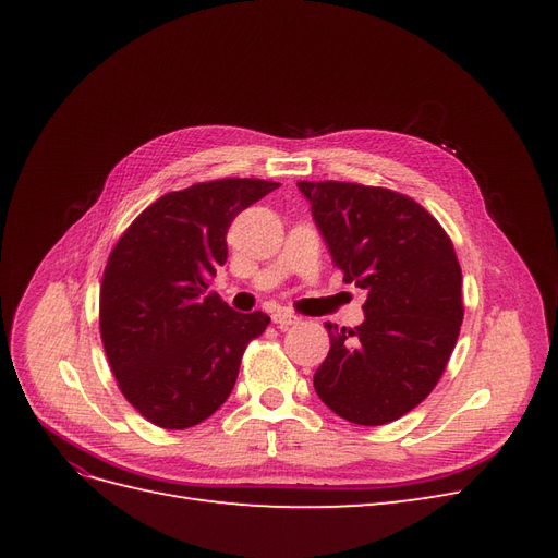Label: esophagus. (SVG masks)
<instances>
[{
	"label": "esophagus",
	"instance_id": "esophagus-1",
	"mask_svg": "<svg viewBox=\"0 0 558 558\" xmlns=\"http://www.w3.org/2000/svg\"><path fill=\"white\" fill-rule=\"evenodd\" d=\"M272 320L279 326V328H289V326H295L300 324V316L298 314H291V312H275L272 314Z\"/></svg>",
	"mask_w": 558,
	"mask_h": 558
}]
</instances>
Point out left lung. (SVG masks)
<instances>
[{
  "mask_svg": "<svg viewBox=\"0 0 558 558\" xmlns=\"http://www.w3.org/2000/svg\"><path fill=\"white\" fill-rule=\"evenodd\" d=\"M335 267L367 291L365 320L330 332L314 373L328 408L384 426L440 381L463 324L461 265L449 234L408 195L349 181H298Z\"/></svg>",
  "mask_w": 558,
  "mask_h": 558,
  "instance_id": "obj_1",
  "label": "left lung"
}]
</instances>
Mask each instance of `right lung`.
<instances>
[{"mask_svg":"<svg viewBox=\"0 0 558 558\" xmlns=\"http://www.w3.org/2000/svg\"><path fill=\"white\" fill-rule=\"evenodd\" d=\"M279 189L218 179L167 193L116 242L99 291V335L128 402L150 424L183 430L228 400L244 349L269 324L230 310L209 281L228 260L234 216Z\"/></svg>","mask_w":558,"mask_h":558,"instance_id":"obj_1","label":"right lung"}]
</instances>
